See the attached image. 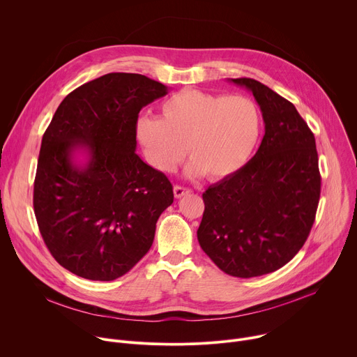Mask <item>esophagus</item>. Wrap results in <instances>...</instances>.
<instances>
[{"mask_svg": "<svg viewBox=\"0 0 357 357\" xmlns=\"http://www.w3.org/2000/svg\"><path fill=\"white\" fill-rule=\"evenodd\" d=\"M192 190L189 189V188H183V186H179V185H175L174 186V195H175V197H182V196H185V195H188V193H190Z\"/></svg>", "mask_w": 357, "mask_h": 357, "instance_id": "34e87169", "label": "esophagus"}]
</instances>
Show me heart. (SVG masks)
I'll list each match as a JSON object with an SVG mask.
<instances>
[{
  "label": "heart",
  "instance_id": "1",
  "mask_svg": "<svg viewBox=\"0 0 357 357\" xmlns=\"http://www.w3.org/2000/svg\"><path fill=\"white\" fill-rule=\"evenodd\" d=\"M261 128V112L250 97L185 89L164 101L160 119H139L137 137L160 171H174L186 146L190 175L223 179L248 162Z\"/></svg>",
  "mask_w": 357,
  "mask_h": 357
}]
</instances>
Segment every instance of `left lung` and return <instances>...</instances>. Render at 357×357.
<instances>
[{"label": "left lung", "instance_id": "1", "mask_svg": "<svg viewBox=\"0 0 357 357\" xmlns=\"http://www.w3.org/2000/svg\"><path fill=\"white\" fill-rule=\"evenodd\" d=\"M229 80L252 93L266 134L238 172L202 195L197 240L223 273L251 278L281 268L307 241L321 174L315 137L291 101L254 79Z\"/></svg>", "mask_w": 357, "mask_h": 357}]
</instances>
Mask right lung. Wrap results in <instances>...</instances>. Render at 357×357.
I'll use <instances>...</instances> for the list:
<instances>
[{"mask_svg": "<svg viewBox=\"0 0 357 357\" xmlns=\"http://www.w3.org/2000/svg\"><path fill=\"white\" fill-rule=\"evenodd\" d=\"M167 93L142 75H105L69 93L42 137L36 222L54 259L82 278L113 281L128 273L172 205L167 175L135 154L138 113ZM77 150L88 155L84 166L74 158Z\"/></svg>", "mask_w": 357, "mask_h": 357, "instance_id": "right-lung-1", "label": "right lung"}]
</instances>
